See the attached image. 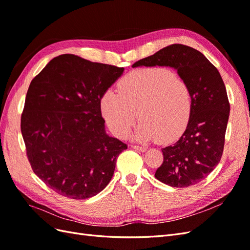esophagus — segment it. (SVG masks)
Returning <instances> with one entry per match:
<instances>
[{
  "label": "esophagus",
  "instance_id": "obj_1",
  "mask_svg": "<svg viewBox=\"0 0 250 250\" xmlns=\"http://www.w3.org/2000/svg\"><path fill=\"white\" fill-rule=\"evenodd\" d=\"M131 147H132L133 149H135V150L143 151V152H144V151H146V150H147V148H145V147H143V146H139V145H133V144H132V145H131Z\"/></svg>",
  "mask_w": 250,
  "mask_h": 250
}]
</instances>
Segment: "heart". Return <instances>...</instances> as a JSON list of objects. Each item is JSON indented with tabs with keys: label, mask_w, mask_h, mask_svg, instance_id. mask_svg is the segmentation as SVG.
I'll return each instance as SVG.
<instances>
[{
	"label": "heart",
	"mask_w": 250,
	"mask_h": 250,
	"mask_svg": "<svg viewBox=\"0 0 250 250\" xmlns=\"http://www.w3.org/2000/svg\"><path fill=\"white\" fill-rule=\"evenodd\" d=\"M109 88L100 100L102 115L110 130L123 138L139 118L135 138L167 143L185 130L191 118L190 86L166 67H146L130 72Z\"/></svg>",
	"instance_id": "obj_1"
}]
</instances>
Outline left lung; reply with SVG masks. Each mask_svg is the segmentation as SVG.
Returning a JSON list of instances; mask_svg holds the SVG:
<instances>
[{
	"mask_svg": "<svg viewBox=\"0 0 250 250\" xmlns=\"http://www.w3.org/2000/svg\"><path fill=\"white\" fill-rule=\"evenodd\" d=\"M171 66L190 86L193 107L185 132L162 149L164 162L155 178L174 188H187L207 178L221 160L230 105L217 67L201 52L174 43L143 58L135 66Z\"/></svg>",
	"mask_w": 250,
	"mask_h": 250,
	"instance_id": "8db88e82",
	"label": "left lung"
}]
</instances>
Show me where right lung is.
I'll use <instances>...</instances> for the list:
<instances>
[{
    "instance_id": "obj_1",
    "label": "right lung",
    "mask_w": 250,
    "mask_h": 250,
    "mask_svg": "<svg viewBox=\"0 0 250 250\" xmlns=\"http://www.w3.org/2000/svg\"><path fill=\"white\" fill-rule=\"evenodd\" d=\"M123 71L62 54L30 83L21 118L27 157L59 195L86 199L110 181L127 145L105 132L100 100Z\"/></svg>"
}]
</instances>
